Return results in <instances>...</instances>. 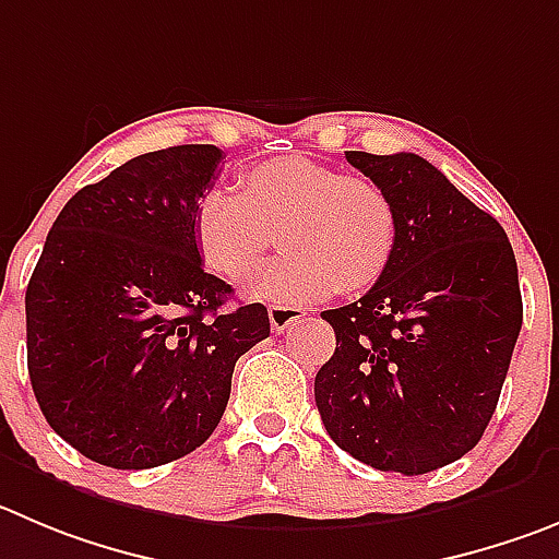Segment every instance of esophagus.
<instances>
[{"label": "esophagus", "mask_w": 559, "mask_h": 559, "mask_svg": "<svg viewBox=\"0 0 559 559\" xmlns=\"http://www.w3.org/2000/svg\"><path fill=\"white\" fill-rule=\"evenodd\" d=\"M270 325H273L275 333H284L286 328H292L295 322H300L306 317L304 309L297 306H270Z\"/></svg>", "instance_id": "esophagus-1"}]
</instances>
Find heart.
I'll return each mask as SVG.
<instances>
[{
  "instance_id": "obj_1",
  "label": "heart",
  "mask_w": 559,
  "mask_h": 559,
  "mask_svg": "<svg viewBox=\"0 0 559 559\" xmlns=\"http://www.w3.org/2000/svg\"><path fill=\"white\" fill-rule=\"evenodd\" d=\"M281 239L253 292L275 304H314L333 289L364 292L385 273L397 242V212L383 187L311 156H275L245 170L242 195L209 190L195 209L203 262L242 281Z\"/></svg>"
}]
</instances>
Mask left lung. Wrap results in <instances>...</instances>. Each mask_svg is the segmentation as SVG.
I'll return each instance as SVG.
<instances>
[{
    "mask_svg": "<svg viewBox=\"0 0 559 559\" xmlns=\"http://www.w3.org/2000/svg\"><path fill=\"white\" fill-rule=\"evenodd\" d=\"M397 212L378 284L322 311L336 350L314 380L328 436L380 472L427 474L477 447L521 331L504 228L416 154L347 151Z\"/></svg>",
    "mask_w": 559,
    "mask_h": 559,
    "instance_id": "obj_1",
    "label": "left lung"
}]
</instances>
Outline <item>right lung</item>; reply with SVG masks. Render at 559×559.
Listing matches in <instances>:
<instances>
[{
  "mask_svg": "<svg viewBox=\"0 0 559 559\" xmlns=\"http://www.w3.org/2000/svg\"><path fill=\"white\" fill-rule=\"evenodd\" d=\"M217 145L151 151L87 185L46 237L27 297V367L51 430L91 461L154 468L201 447L234 364L270 336L262 304L223 311L195 209Z\"/></svg>",
  "mask_w": 559,
  "mask_h": 559,
  "instance_id": "1",
  "label": "right lung"
}]
</instances>
